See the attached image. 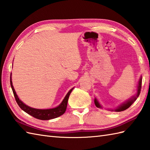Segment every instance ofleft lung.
Returning <instances> with one entry per match:
<instances>
[{"mask_svg": "<svg viewBox=\"0 0 150 150\" xmlns=\"http://www.w3.org/2000/svg\"><path fill=\"white\" fill-rule=\"evenodd\" d=\"M141 85H142V77H141L140 78L139 81V83H138V86H137V94L135 97H133L132 98H130L128 100H127L125 103H123L122 105H120V106L118 107L117 108H116L115 110H114L115 111H124L126 110V109L131 106V105L134 103V101L136 100L137 98L139 96L140 93H141ZM94 103L95 106H96L97 108H102V106L100 105V104L98 103V100L96 99V98H95L94 100ZM112 111H113L112 110Z\"/></svg>", "mask_w": 150, "mask_h": 150, "instance_id": "8db88e82", "label": "left lung"}]
</instances>
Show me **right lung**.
<instances>
[{"label":"right lung","instance_id":"obj_1","mask_svg":"<svg viewBox=\"0 0 150 150\" xmlns=\"http://www.w3.org/2000/svg\"><path fill=\"white\" fill-rule=\"evenodd\" d=\"M10 84L13 92V95L16 102H17V103L18 104L19 107L28 114H29L32 117L40 120H50L52 119H55V118L60 117V115H62L64 113L66 110L67 104H68L69 95L71 93V92L72 91L73 89H71V90L68 91V93H67L66 97L64 98L62 102L60 103L59 106L55 108H52V109L40 110L35 109V108H33L28 106H26V105L22 103L21 100H19V98L18 97L17 95L16 94V92L14 90L13 86L12 84L11 76H10Z\"/></svg>","mask_w":150,"mask_h":150}]
</instances>
